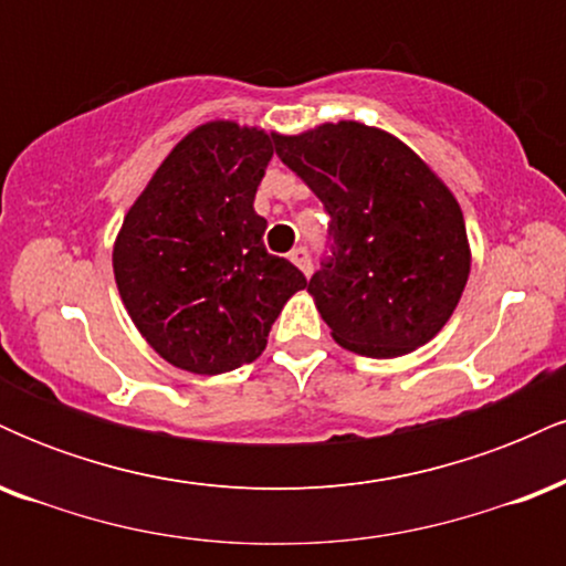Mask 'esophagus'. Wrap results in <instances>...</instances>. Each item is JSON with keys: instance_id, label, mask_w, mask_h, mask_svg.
Segmentation results:
<instances>
[{"instance_id": "esophagus-1", "label": "esophagus", "mask_w": 566, "mask_h": 566, "mask_svg": "<svg viewBox=\"0 0 566 566\" xmlns=\"http://www.w3.org/2000/svg\"><path fill=\"white\" fill-rule=\"evenodd\" d=\"M290 261L295 263L305 276H311V255H308V250H305V247H297V250H292Z\"/></svg>"}]
</instances>
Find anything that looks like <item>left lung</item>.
<instances>
[{"instance_id":"obj_1","label":"left lung","mask_w":566,"mask_h":566,"mask_svg":"<svg viewBox=\"0 0 566 566\" xmlns=\"http://www.w3.org/2000/svg\"><path fill=\"white\" fill-rule=\"evenodd\" d=\"M274 143L329 212V255L308 292L335 343L373 359L426 346L450 322L471 271L450 188L412 148L361 122Z\"/></svg>"}]
</instances>
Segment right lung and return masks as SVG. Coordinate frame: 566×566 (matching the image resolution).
Returning <instances> with one entry per match:
<instances>
[{
	"label": "right lung",
	"mask_w": 566,
	"mask_h": 566,
	"mask_svg": "<svg viewBox=\"0 0 566 566\" xmlns=\"http://www.w3.org/2000/svg\"><path fill=\"white\" fill-rule=\"evenodd\" d=\"M274 135L207 122L167 154L114 242L129 319L172 367L220 375L263 354L284 303L305 287L265 250L255 191Z\"/></svg>",
	"instance_id": "right-lung-1"
}]
</instances>
